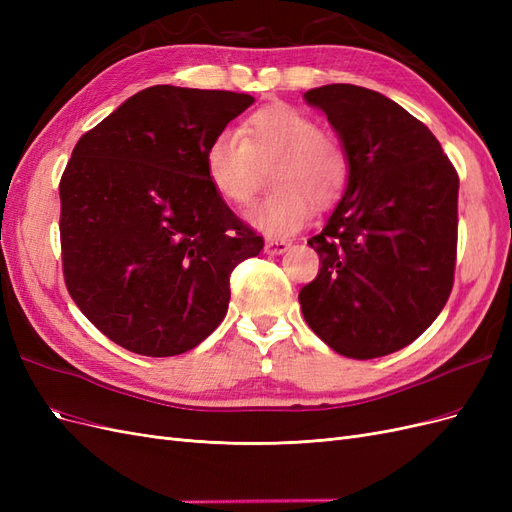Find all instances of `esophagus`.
<instances>
[{"label":"esophagus","mask_w":512,"mask_h":512,"mask_svg":"<svg viewBox=\"0 0 512 512\" xmlns=\"http://www.w3.org/2000/svg\"><path fill=\"white\" fill-rule=\"evenodd\" d=\"M288 247H290L288 241H282V239H267L265 252L271 254V256H275V254H284V252L288 250Z\"/></svg>","instance_id":"obj_1"}]
</instances>
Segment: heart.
I'll return each mask as SVG.
<instances>
[{"label": "heart", "instance_id": "b5f03b06", "mask_svg": "<svg viewBox=\"0 0 512 512\" xmlns=\"http://www.w3.org/2000/svg\"><path fill=\"white\" fill-rule=\"evenodd\" d=\"M271 164L275 190L250 211L252 226L271 237H288L344 194L350 158L339 138L316 128L312 115L275 102L247 115L237 132L222 130L205 147V175L220 198L247 205L258 188L260 166Z\"/></svg>", "mask_w": 512, "mask_h": 512}]
</instances>
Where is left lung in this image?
I'll list each match as a JSON object with an SVG mask.
<instances>
[{
  "label": "left lung",
  "mask_w": 512,
  "mask_h": 512,
  "mask_svg": "<svg viewBox=\"0 0 512 512\" xmlns=\"http://www.w3.org/2000/svg\"><path fill=\"white\" fill-rule=\"evenodd\" d=\"M350 158L346 192L309 239L320 256L301 288L305 322L350 359L412 344L453 290L459 177L423 121L365 87L305 91Z\"/></svg>",
  "instance_id": "obj_1"
}]
</instances>
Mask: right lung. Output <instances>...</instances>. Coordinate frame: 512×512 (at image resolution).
<instances>
[{
  "label": "right lung",
  "instance_id": "right-lung-1",
  "mask_svg": "<svg viewBox=\"0 0 512 512\" xmlns=\"http://www.w3.org/2000/svg\"><path fill=\"white\" fill-rule=\"evenodd\" d=\"M252 102L153 85L76 143L59 181L64 280L121 348H196L226 316L232 269L265 245L215 194L203 162L211 138Z\"/></svg>",
  "mask_w": 512,
  "mask_h": 512
}]
</instances>
